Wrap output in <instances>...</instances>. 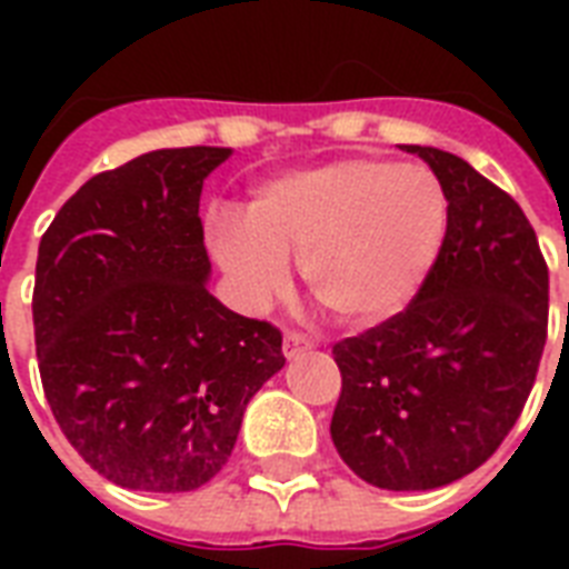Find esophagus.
Listing matches in <instances>:
<instances>
[{"label":"esophagus","mask_w":569,"mask_h":569,"mask_svg":"<svg viewBox=\"0 0 569 569\" xmlns=\"http://www.w3.org/2000/svg\"><path fill=\"white\" fill-rule=\"evenodd\" d=\"M312 348V339L303 337V333H298V330H289L283 337V355L292 360V357L303 355V351H310Z\"/></svg>","instance_id":"esophagus-1"}]
</instances>
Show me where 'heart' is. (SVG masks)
Here are the masks:
<instances>
[{
  "label": "heart",
  "mask_w": 569,
  "mask_h": 569,
  "mask_svg": "<svg viewBox=\"0 0 569 569\" xmlns=\"http://www.w3.org/2000/svg\"><path fill=\"white\" fill-rule=\"evenodd\" d=\"M449 200L422 164L339 159L266 180L248 214H214L209 248L244 301L266 303L301 257L303 283L342 325H380L413 301L440 257Z\"/></svg>",
  "instance_id": "b5f03b06"
}]
</instances>
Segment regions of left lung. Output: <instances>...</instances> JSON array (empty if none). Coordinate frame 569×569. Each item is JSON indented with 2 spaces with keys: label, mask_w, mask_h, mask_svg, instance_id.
<instances>
[{
  "label": "left lung",
  "mask_w": 569,
  "mask_h": 569,
  "mask_svg": "<svg viewBox=\"0 0 569 569\" xmlns=\"http://www.w3.org/2000/svg\"><path fill=\"white\" fill-rule=\"evenodd\" d=\"M401 150L437 173L446 239L407 310L333 346L330 437L369 485L433 490L481 467L520 419L547 346L549 268L508 191L455 153Z\"/></svg>",
  "instance_id": "left-lung-1"
}]
</instances>
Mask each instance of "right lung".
<instances>
[{
    "mask_svg": "<svg viewBox=\"0 0 569 569\" xmlns=\"http://www.w3.org/2000/svg\"><path fill=\"white\" fill-rule=\"evenodd\" d=\"M230 147L153 150L84 182L34 268V346L56 422L127 490L186 493L221 472L248 401L286 363L274 325L209 295L203 180Z\"/></svg>",
    "mask_w": 569,
    "mask_h": 569,
    "instance_id": "add662e5",
    "label": "right lung"
}]
</instances>
